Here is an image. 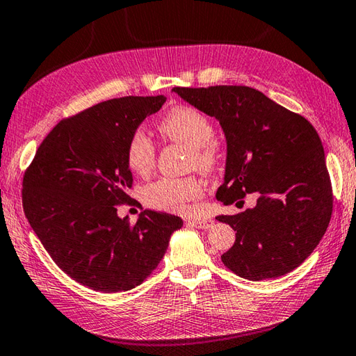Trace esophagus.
Returning a JSON list of instances; mask_svg holds the SVG:
<instances>
[{"mask_svg": "<svg viewBox=\"0 0 356 356\" xmlns=\"http://www.w3.org/2000/svg\"><path fill=\"white\" fill-rule=\"evenodd\" d=\"M189 222L197 229H209L213 226V220L209 218H198V220H189Z\"/></svg>", "mask_w": 356, "mask_h": 356, "instance_id": "obj_1", "label": "esophagus"}]
</instances>
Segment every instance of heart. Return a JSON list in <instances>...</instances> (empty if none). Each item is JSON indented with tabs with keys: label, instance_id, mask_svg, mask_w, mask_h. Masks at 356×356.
Segmentation results:
<instances>
[{
	"label": "heart",
	"instance_id": "heart-1",
	"mask_svg": "<svg viewBox=\"0 0 356 356\" xmlns=\"http://www.w3.org/2000/svg\"><path fill=\"white\" fill-rule=\"evenodd\" d=\"M162 134L185 144L193 150L195 167L209 171L217 163V148L211 143L213 126L211 120L194 107L179 106L170 111L161 122ZM129 168L136 175L150 172L156 159L153 139L144 129H136L129 138L126 148ZM203 194V184L195 177L171 179L165 177L154 181L145 189V200L156 209L185 212L188 203Z\"/></svg>",
	"mask_w": 356,
	"mask_h": 356
}]
</instances>
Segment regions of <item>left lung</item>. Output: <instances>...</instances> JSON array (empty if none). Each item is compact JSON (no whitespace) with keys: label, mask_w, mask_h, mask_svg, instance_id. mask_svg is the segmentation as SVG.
<instances>
[{"label":"left lung","mask_w":356,"mask_h":356,"mask_svg":"<svg viewBox=\"0 0 356 356\" xmlns=\"http://www.w3.org/2000/svg\"><path fill=\"white\" fill-rule=\"evenodd\" d=\"M181 100L213 117L226 138L225 204L258 195L254 208L218 216L236 230L225 266L249 280L293 271L323 238L332 189L318 134L308 120L249 86L175 88ZM236 203V204H238Z\"/></svg>","instance_id":"left-lung-1"}]
</instances>
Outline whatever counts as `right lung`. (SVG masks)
<instances>
[{
  "label": "right lung",
  "instance_id": "obj_1",
  "mask_svg": "<svg viewBox=\"0 0 356 356\" xmlns=\"http://www.w3.org/2000/svg\"><path fill=\"white\" fill-rule=\"evenodd\" d=\"M165 97H122L60 121L39 145L22 185L24 212L66 275L90 290L129 291L158 267L180 217L145 209L135 225L118 217L130 203L129 138Z\"/></svg>",
  "mask_w": 356,
  "mask_h": 356
}]
</instances>
